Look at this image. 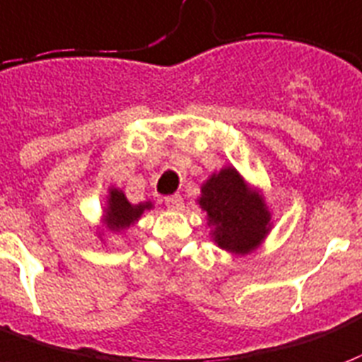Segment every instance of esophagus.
Wrapping results in <instances>:
<instances>
[{
  "label": "esophagus",
  "instance_id": "1",
  "mask_svg": "<svg viewBox=\"0 0 362 362\" xmlns=\"http://www.w3.org/2000/svg\"><path fill=\"white\" fill-rule=\"evenodd\" d=\"M165 206L170 208V210H183V199H181V194L165 197Z\"/></svg>",
  "mask_w": 362,
  "mask_h": 362
}]
</instances>
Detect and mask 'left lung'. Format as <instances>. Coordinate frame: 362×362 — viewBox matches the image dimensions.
Wrapping results in <instances>:
<instances>
[{
	"instance_id": "1",
	"label": "left lung",
	"mask_w": 362,
	"mask_h": 362,
	"mask_svg": "<svg viewBox=\"0 0 362 362\" xmlns=\"http://www.w3.org/2000/svg\"><path fill=\"white\" fill-rule=\"evenodd\" d=\"M199 204L216 245L229 252L249 255L270 231L272 216L262 194L252 191L235 168L214 173L200 189Z\"/></svg>"
}]
</instances>
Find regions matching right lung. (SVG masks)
I'll return each mask as SVG.
<instances>
[{
	"label": "right lung",
	"instance_id": "add662e5",
	"mask_svg": "<svg viewBox=\"0 0 362 362\" xmlns=\"http://www.w3.org/2000/svg\"><path fill=\"white\" fill-rule=\"evenodd\" d=\"M152 208V202H141V204H131L123 191L119 189H110L107 194V206L104 210L105 226L110 231H123L131 228L134 221L141 218L142 214Z\"/></svg>",
	"mask_w": 362,
	"mask_h": 362
}]
</instances>
